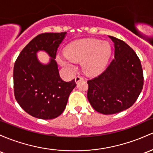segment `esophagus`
Listing matches in <instances>:
<instances>
[{
    "label": "esophagus",
    "mask_w": 153,
    "mask_h": 153,
    "mask_svg": "<svg viewBox=\"0 0 153 153\" xmlns=\"http://www.w3.org/2000/svg\"><path fill=\"white\" fill-rule=\"evenodd\" d=\"M83 80V78H82L81 76H80V75H78V76L75 77V81L76 83H78V82L80 81V80Z\"/></svg>",
    "instance_id": "obj_1"
}]
</instances>
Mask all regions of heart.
I'll return each instance as SVG.
<instances>
[{"label":"heart","instance_id":"obj_1","mask_svg":"<svg viewBox=\"0 0 153 153\" xmlns=\"http://www.w3.org/2000/svg\"><path fill=\"white\" fill-rule=\"evenodd\" d=\"M111 52V46L108 42L93 38L74 41L66 47L65 51V55L70 59L83 62V70L89 75H97L105 70ZM57 61L64 67L73 68V65L61 56H57Z\"/></svg>","mask_w":153,"mask_h":153}]
</instances>
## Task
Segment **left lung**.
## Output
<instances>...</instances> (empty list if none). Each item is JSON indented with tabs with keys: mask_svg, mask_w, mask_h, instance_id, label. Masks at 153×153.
Instances as JSON below:
<instances>
[{
	"mask_svg": "<svg viewBox=\"0 0 153 153\" xmlns=\"http://www.w3.org/2000/svg\"><path fill=\"white\" fill-rule=\"evenodd\" d=\"M115 55L104 73L88 80L87 97L92 107L104 115L127 110L134 105L143 88V71L137 53L123 41L109 36Z\"/></svg>",
	"mask_w": 153,
	"mask_h": 153,
	"instance_id": "left-lung-1",
	"label": "left lung"
}]
</instances>
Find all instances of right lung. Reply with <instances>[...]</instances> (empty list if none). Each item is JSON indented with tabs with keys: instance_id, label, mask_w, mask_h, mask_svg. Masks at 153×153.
<instances>
[{
	"instance_id": "obj_1",
	"label": "right lung",
	"mask_w": 153,
	"mask_h": 153,
	"mask_svg": "<svg viewBox=\"0 0 153 153\" xmlns=\"http://www.w3.org/2000/svg\"><path fill=\"white\" fill-rule=\"evenodd\" d=\"M66 36L65 32L36 36L21 51L14 64L15 98L25 112L37 118L48 120L61 115L76 86L75 80H62L55 60L58 47ZM39 51L50 56L48 63L38 59Z\"/></svg>"
}]
</instances>
